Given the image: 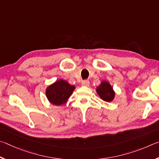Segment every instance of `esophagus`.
<instances>
[{"label":"esophagus","instance_id":"esophagus-1","mask_svg":"<svg viewBox=\"0 0 159 159\" xmlns=\"http://www.w3.org/2000/svg\"><path fill=\"white\" fill-rule=\"evenodd\" d=\"M82 86H83V87H89V80H84L82 82Z\"/></svg>","mask_w":159,"mask_h":159}]
</instances>
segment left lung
<instances>
[{
    "label": "left lung",
    "instance_id": "left-lung-1",
    "mask_svg": "<svg viewBox=\"0 0 159 159\" xmlns=\"http://www.w3.org/2000/svg\"><path fill=\"white\" fill-rule=\"evenodd\" d=\"M96 91L100 98L104 101L111 102L115 98V92L108 82L102 81L101 84L96 88Z\"/></svg>",
    "mask_w": 159,
    "mask_h": 159
}]
</instances>
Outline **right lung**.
Masks as SVG:
<instances>
[{
	"label": "right lung",
	"instance_id": "obj_1",
	"mask_svg": "<svg viewBox=\"0 0 159 159\" xmlns=\"http://www.w3.org/2000/svg\"><path fill=\"white\" fill-rule=\"evenodd\" d=\"M75 89V86L70 85L66 80H60L46 89V96L52 104L61 105L66 103Z\"/></svg>",
	"mask_w": 159,
	"mask_h": 159
}]
</instances>
